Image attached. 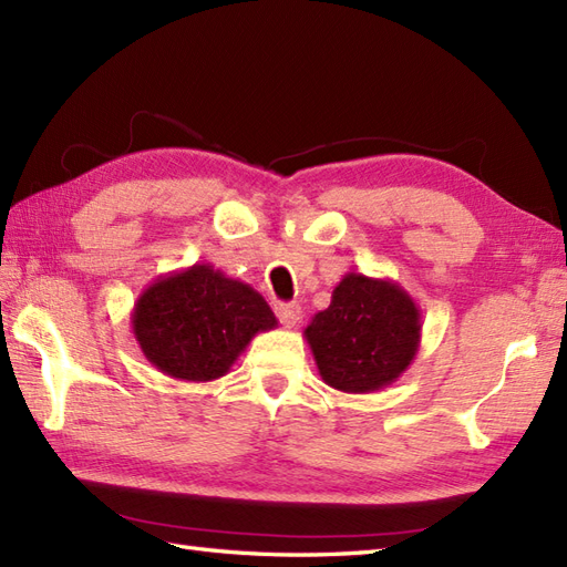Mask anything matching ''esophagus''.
I'll list each match as a JSON object with an SVG mask.
<instances>
[{"label": "esophagus", "mask_w": 567, "mask_h": 567, "mask_svg": "<svg viewBox=\"0 0 567 567\" xmlns=\"http://www.w3.org/2000/svg\"><path fill=\"white\" fill-rule=\"evenodd\" d=\"M275 313L285 328H295L301 319V309L299 305H275Z\"/></svg>", "instance_id": "34e87169"}]
</instances>
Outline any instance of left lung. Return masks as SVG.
<instances>
[{
	"label": "left lung",
	"instance_id": "left-lung-1",
	"mask_svg": "<svg viewBox=\"0 0 567 567\" xmlns=\"http://www.w3.org/2000/svg\"><path fill=\"white\" fill-rule=\"evenodd\" d=\"M420 331V309L399 282L348 272L328 309L305 328V338L328 386L372 393L411 367Z\"/></svg>",
	"mask_w": 567,
	"mask_h": 567
}]
</instances>
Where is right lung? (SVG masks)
Instances as JSON below:
<instances>
[{
  "instance_id": "obj_1",
  "label": "right lung",
  "mask_w": 567,
  "mask_h": 567,
  "mask_svg": "<svg viewBox=\"0 0 567 567\" xmlns=\"http://www.w3.org/2000/svg\"><path fill=\"white\" fill-rule=\"evenodd\" d=\"M278 326L251 285L195 262L156 278L137 297L133 333L156 370L181 381L227 374L254 336Z\"/></svg>"
}]
</instances>
